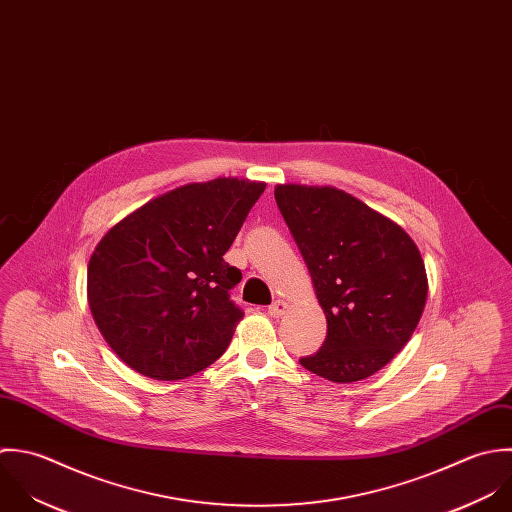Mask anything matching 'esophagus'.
<instances>
[{"instance_id":"1","label":"esophagus","mask_w":512,"mask_h":512,"mask_svg":"<svg viewBox=\"0 0 512 512\" xmlns=\"http://www.w3.org/2000/svg\"><path fill=\"white\" fill-rule=\"evenodd\" d=\"M286 310H288V304H286L284 300H276V302L268 308V314H270L272 318H282V316L286 314Z\"/></svg>"}]
</instances>
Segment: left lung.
Instances as JSON below:
<instances>
[{
    "label": "left lung",
    "mask_w": 512,
    "mask_h": 512,
    "mask_svg": "<svg viewBox=\"0 0 512 512\" xmlns=\"http://www.w3.org/2000/svg\"><path fill=\"white\" fill-rule=\"evenodd\" d=\"M274 196L328 322L322 349L300 363L334 383L373 375L421 320L429 284L417 244L336 186L278 184Z\"/></svg>",
    "instance_id": "1"
}]
</instances>
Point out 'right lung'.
Wrapping results in <instances>:
<instances>
[{"label":"right lung","instance_id":"right-lung-1","mask_svg":"<svg viewBox=\"0 0 512 512\" xmlns=\"http://www.w3.org/2000/svg\"><path fill=\"white\" fill-rule=\"evenodd\" d=\"M266 182L218 176L149 200L119 220L87 266V300L111 349L159 381L190 377L228 347L242 272L224 254Z\"/></svg>","mask_w":512,"mask_h":512}]
</instances>
